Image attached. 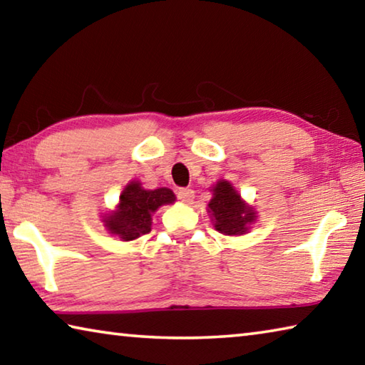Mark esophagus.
I'll return each mask as SVG.
<instances>
[{"mask_svg": "<svg viewBox=\"0 0 365 365\" xmlns=\"http://www.w3.org/2000/svg\"><path fill=\"white\" fill-rule=\"evenodd\" d=\"M177 197L182 202H185V205H190V202L193 201V197H195V191L190 190V188H180L177 191Z\"/></svg>", "mask_w": 365, "mask_h": 365, "instance_id": "obj_1", "label": "esophagus"}]
</instances>
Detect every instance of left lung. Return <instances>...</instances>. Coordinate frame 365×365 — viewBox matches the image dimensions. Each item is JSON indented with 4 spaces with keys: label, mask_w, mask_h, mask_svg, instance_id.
<instances>
[{
    "label": "left lung",
    "mask_w": 365,
    "mask_h": 365,
    "mask_svg": "<svg viewBox=\"0 0 365 365\" xmlns=\"http://www.w3.org/2000/svg\"><path fill=\"white\" fill-rule=\"evenodd\" d=\"M207 206L215 230L224 235H243L256 220L255 209L246 205L227 180H219L212 188V200Z\"/></svg>",
    "instance_id": "left-lung-1"
}]
</instances>
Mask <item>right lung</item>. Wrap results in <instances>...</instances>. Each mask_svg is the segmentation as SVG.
Here are the masks:
<instances>
[{
    "label": "right lung",
    "mask_w": 365,
    "mask_h": 365,
    "mask_svg": "<svg viewBox=\"0 0 365 365\" xmlns=\"http://www.w3.org/2000/svg\"><path fill=\"white\" fill-rule=\"evenodd\" d=\"M175 201L169 188L145 190L140 182H130L123 188L115 211L104 215V227L122 242H132L151 232V215L163 205Z\"/></svg>",
    "instance_id": "1"
}]
</instances>
